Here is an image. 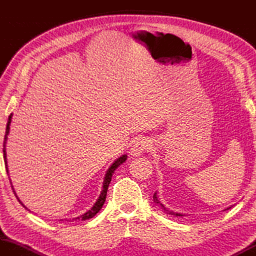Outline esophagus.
Masks as SVG:
<instances>
[{
  "label": "esophagus",
  "instance_id": "esophagus-1",
  "mask_svg": "<svg viewBox=\"0 0 256 256\" xmlns=\"http://www.w3.org/2000/svg\"><path fill=\"white\" fill-rule=\"evenodd\" d=\"M150 150V143L148 142V140L146 138H138V140H135L134 144L132 145L131 150H130V153L133 156H138L144 152H148Z\"/></svg>",
  "mask_w": 256,
  "mask_h": 256
}]
</instances>
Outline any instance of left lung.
Returning a JSON list of instances; mask_svg holds the SVG:
<instances>
[{"label": "left lung", "instance_id": "left-lung-1", "mask_svg": "<svg viewBox=\"0 0 256 256\" xmlns=\"http://www.w3.org/2000/svg\"><path fill=\"white\" fill-rule=\"evenodd\" d=\"M153 199H154V201H155V204H158V206H160V208L166 212L167 214H172V216H182V214H176V212H172V210H168V209L166 208V206H164V204H162L160 202V201L158 200V198H157V194H156V192H155V194H154V196H153Z\"/></svg>", "mask_w": 256, "mask_h": 256}]
</instances>
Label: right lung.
Returning <instances> with one entry per match:
<instances>
[{
  "instance_id": "1",
  "label": "right lung",
  "mask_w": 256,
  "mask_h": 256,
  "mask_svg": "<svg viewBox=\"0 0 256 256\" xmlns=\"http://www.w3.org/2000/svg\"><path fill=\"white\" fill-rule=\"evenodd\" d=\"M10 118H12V114H10V116H8V125H6V130H5V136H4V142H3V154H4V162H5V167H6V172H8V162H6V153H5V144H6V138H8V132H10ZM126 160V155H123V156H121L120 157L118 160H116V162H113L112 164V166L108 168V172H106V177H104V182H103V189H102V192H101V194H100V197H99V199L96 200V202L94 204V206H92V208L88 211V212H86L84 214H82V216H78V218H76V219H74V220H88V219H91V218H94V216L98 214V212H99L100 210H101V208H102V206H103V204H104V201H106V192H108V184H110V182H111V178H112V174L114 172V170H116V168L121 165V164H123V162ZM12 189H13V186H12ZM13 192L15 194V192H14V189H13ZM16 196V194H15ZM16 198H18V196H16ZM20 202V200H18ZM20 204L23 206H25L23 204L20 202ZM26 208V206H25Z\"/></svg>"
}]
</instances>
